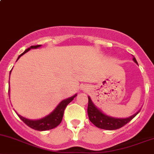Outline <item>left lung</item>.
<instances>
[{
	"mask_svg": "<svg viewBox=\"0 0 154 154\" xmlns=\"http://www.w3.org/2000/svg\"><path fill=\"white\" fill-rule=\"evenodd\" d=\"M132 59L138 65V62H137L136 59H135V58L134 56ZM88 98H89V103H88L87 113L89 120L96 127L102 129H106V130H115V129H120V128L123 127L126 123L131 121L140 111L139 110L135 114L132 115V116L127 117V118H117V117H113L105 114L101 110H100V109L98 108L94 104V103L92 102L90 97L88 96Z\"/></svg>",
	"mask_w": 154,
	"mask_h": 154,
	"instance_id": "1",
	"label": "left lung"
}]
</instances>
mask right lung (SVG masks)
I'll use <instances>...</instances> for the list:
<instances>
[{
  "mask_svg": "<svg viewBox=\"0 0 154 154\" xmlns=\"http://www.w3.org/2000/svg\"><path fill=\"white\" fill-rule=\"evenodd\" d=\"M41 45H36V46H31L29 48L26 49L20 56H19L17 60L25 53H26L27 52L29 51L31 49H37L41 47ZM11 73V71H10ZM9 84H10V81H9ZM10 92V90H9ZM77 95V94H75L73 96L69 97V98H66V99H64L56 106V108L50 113V114L47 115L46 117H43V118L39 119V120H29V119H27L25 117H22L21 115H19L18 113L17 115L19 116V118L25 123L28 126H29L30 128L33 129H35L37 131H46V130H50V129H54L56 126H59L61 123L62 120V117H63L64 114V110H65V107H67L68 104L74 99V98H75ZM10 96V95H9Z\"/></svg>",
  "mask_w": 154,
  "mask_h": 154,
  "instance_id": "add662e5",
  "label": "right lung"
}]
</instances>
